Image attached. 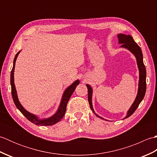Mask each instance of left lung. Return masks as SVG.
<instances>
[{
  "label": "left lung",
  "instance_id": "1",
  "mask_svg": "<svg viewBox=\"0 0 157 157\" xmlns=\"http://www.w3.org/2000/svg\"><path fill=\"white\" fill-rule=\"evenodd\" d=\"M117 37L119 38V43L121 44V47H124L129 50L133 54H134L136 56V60H137V64L138 66V69L140 71V79H139V87H138V92L136 98L135 99L134 102L133 103L131 107H130L129 110L128 112V115L125 117L124 119H126L129 117V116H131L133 113L135 112V111L138 107L139 105L140 104V102L144 97L146 90V67L143 62V55L142 52V50L140 47L137 44L133 38L129 35H125V34H118ZM88 88V99L90 106L92 109V111L94 114L98 117L103 119L101 117H99L97 114H96L94 109L92 107V90L91 86L87 84L86 85Z\"/></svg>",
  "mask_w": 157,
  "mask_h": 157
}]
</instances>
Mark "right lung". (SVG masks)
Segmentation results:
<instances>
[{
    "label": "right lung",
    "instance_id": "obj_1",
    "mask_svg": "<svg viewBox=\"0 0 157 157\" xmlns=\"http://www.w3.org/2000/svg\"><path fill=\"white\" fill-rule=\"evenodd\" d=\"M19 52L17 53L14 61H13V69L11 70V94H12V97L13 99V101H14L15 105L16 106V107L17 108L20 112H21L22 114L24 115L26 118H27L29 121H31L32 123H34L35 125H42V126H48V125H52L55 123L59 122L60 120H61L63 116H64L65 113L66 112V108H67V103L71 97V96L74 92L77 86H78L79 84V80H76L75 82H73V84L69 86V87L65 90V91L63 94V98L61 102V105H60L59 108L58 109L57 112L56 113V114H55L51 117H50L48 119H38L37 118V117L35 116L34 115L31 114L30 113L26 111L24 108L20 104V102L18 100L17 98V92H16V89H15V86L14 84V70H15V61L17 57L19 55Z\"/></svg>",
    "mask_w": 157,
    "mask_h": 157
}]
</instances>
